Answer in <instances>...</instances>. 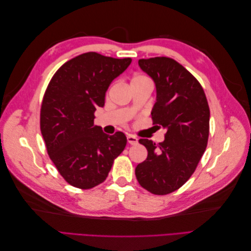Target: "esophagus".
<instances>
[{
    "mask_svg": "<svg viewBox=\"0 0 251 251\" xmlns=\"http://www.w3.org/2000/svg\"><path fill=\"white\" fill-rule=\"evenodd\" d=\"M126 139H127V142L132 144V146H134V144H137L138 143V139L135 137V136L133 135H127L126 136Z\"/></svg>",
    "mask_w": 251,
    "mask_h": 251,
    "instance_id": "obj_1",
    "label": "esophagus"
}]
</instances>
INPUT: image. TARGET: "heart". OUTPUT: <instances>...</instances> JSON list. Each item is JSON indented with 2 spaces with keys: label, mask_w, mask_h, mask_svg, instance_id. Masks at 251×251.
Returning a JSON list of instances; mask_svg holds the SVG:
<instances>
[{
  "label": "heart",
  "mask_w": 251,
  "mask_h": 251,
  "mask_svg": "<svg viewBox=\"0 0 251 251\" xmlns=\"http://www.w3.org/2000/svg\"><path fill=\"white\" fill-rule=\"evenodd\" d=\"M151 81V79L144 74H135L134 76L131 79V86L136 85V83H142V82H147Z\"/></svg>",
  "instance_id": "b5f03b06"
}]
</instances>
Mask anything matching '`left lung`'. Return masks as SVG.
I'll return each instance as SVG.
<instances>
[{
	"instance_id": "obj_1",
	"label": "left lung",
	"mask_w": 251,
	"mask_h": 251,
	"mask_svg": "<svg viewBox=\"0 0 251 251\" xmlns=\"http://www.w3.org/2000/svg\"><path fill=\"white\" fill-rule=\"evenodd\" d=\"M138 64L156 83L153 125L166 132L158 144L139 139L148 157L135 175L144 189L163 196L179 189L198 166L207 147L209 107L198 79L175 59L158 56Z\"/></svg>"
}]
</instances>
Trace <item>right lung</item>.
Listing matches in <instances>:
<instances>
[{
    "label": "right lung",
    "instance_id": "1",
    "mask_svg": "<svg viewBox=\"0 0 251 251\" xmlns=\"http://www.w3.org/2000/svg\"><path fill=\"white\" fill-rule=\"evenodd\" d=\"M132 59L87 52L68 60L45 91L40 126L48 155L70 185L90 189L107 179L126 146L123 132L109 136L94 126L105 92Z\"/></svg>",
    "mask_w": 251,
    "mask_h": 251
}]
</instances>
